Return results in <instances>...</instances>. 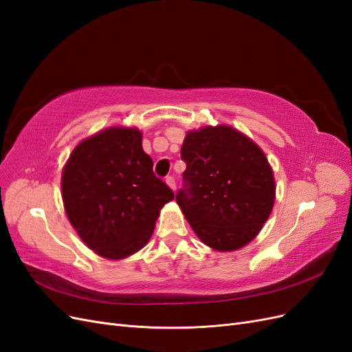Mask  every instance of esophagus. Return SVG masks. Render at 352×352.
<instances>
[{
	"label": "esophagus",
	"instance_id": "obj_1",
	"mask_svg": "<svg viewBox=\"0 0 352 352\" xmlns=\"http://www.w3.org/2000/svg\"><path fill=\"white\" fill-rule=\"evenodd\" d=\"M166 184H167L170 188H172L173 190L176 189V182H175V177H172V176H167V177H166Z\"/></svg>",
	"mask_w": 352,
	"mask_h": 352
}]
</instances>
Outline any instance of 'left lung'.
Listing matches in <instances>:
<instances>
[{
  "mask_svg": "<svg viewBox=\"0 0 352 352\" xmlns=\"http://www.w3.org/2000/svg\"><path fill=\"white\" fill-rule=\"evenodd\" d=\"M186 163L176 194L197 236L216 251H235L258 235L276 197L273 170L261 148L232 126L186 133Z\"/></svg>",
  "mask_w": 352,
  "mask_h": 352,
  "instance_id": "left-lung-1",
  "label": "left lung"
}]
</instances>
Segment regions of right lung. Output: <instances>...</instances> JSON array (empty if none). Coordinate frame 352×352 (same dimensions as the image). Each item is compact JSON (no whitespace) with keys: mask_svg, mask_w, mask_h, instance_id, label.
<instances>
[{"mask_svg":"<svg viewBox=\"0 0 352 352\" xmlns=\"http://www.w3.org/2000/svg\"><path fill=\"white\" fill-rule=\"evenodd\" d=\"M66 214L85 245L122 260L150 241L160 210L175 198L153 172L135 127H109L82 141L61 175Z\"/></svg>","mask_w":352,"mask_h":352,"instance_id":"1","label":"right lung"}]
</instances>
